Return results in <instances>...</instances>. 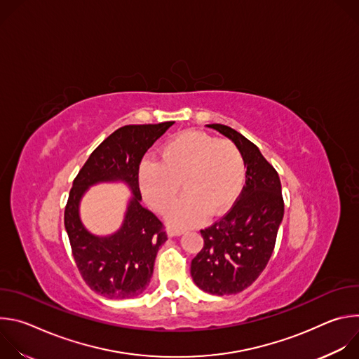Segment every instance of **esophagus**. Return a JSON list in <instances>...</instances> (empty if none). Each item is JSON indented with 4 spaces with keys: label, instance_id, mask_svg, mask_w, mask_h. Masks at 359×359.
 I'll use <instances>...</instances> for the list:
<instances>
[{
    "label": "esophagus",
    "instance_id": "obj_1",
    "mask_svg": "<svg viewBox=\"0 0 359 359\" xmlns=\"http://www.w3.org/2000/svg\"><path fill=\"white\" fill-rule=\"evenodd\" d=\"M168 234L169 236H180V234H183V230H180V229H169Z\"/></svg>",
    "mask_w": 359,
    "mask_h": 359
}]
</instances>
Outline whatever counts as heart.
Listing matches in <instances>:
<instances>
[{"label":"heart","mask_w":359,"mask_h":359,"mask_svg":"<svg viewBox=\"0 0 359 359\" xmlns=\"http://www.w3.org/2000/svg\"><path fill=\"white\" fill-rule=\"evenodd\" d=\"M245 179V163L238 146L198 130H187L169 140L159 162L146 161L139 169V186L151 209L165 215L184 193L169 220L193 226L204 216H217L233 206Z\"/></svg>","instance_id":"b5f03b06"}]
</instances>
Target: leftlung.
I'll list each match as a JSON object with an SVG mask.
<instances>
[{
	"instance_id": "obj_1",
	"label": "left lung",
	"mask_w": 359,
	"mask_h": 359,
	"mask_svg": "<svg viewBox=\"0 0 359 359\" xmlns=\"http://www.w3.org/2000/svg\"><path fill=\"white\" fill-rule=\"evenodd\" d=\"M231 139L243 153L245 184L233 208L216 223L200 230L203 248L191 260L190 274L203 291L237 294L250 287L266 269L284 216L277 170L259 147L237 130L208 125Z\"/></svg>"
}]
</instances>
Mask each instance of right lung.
<instances>
[{"instance_id":"obj_1","label":"right lung","mask_w":359,"mask_h":359,"mask_svg":"<svg viewBox=\"0 0 359 359\" xmlns=\"http://www.w3.org/2000/svg\"><path fill=\"white\" fill-rule=\"evenodd\" d=\"M173 123L119 128L90 153L74 179L64 223L79 274L99 295L132 298L142 294L150 281L156 254L168 234L163 223L140 204L139 166L147 149ZM115 180L128 182L134 197L121 230L109 238H96L80 223L79 200L89 185Z\"/></svg>"}]
</instances>
